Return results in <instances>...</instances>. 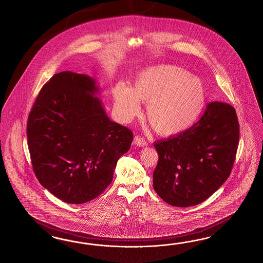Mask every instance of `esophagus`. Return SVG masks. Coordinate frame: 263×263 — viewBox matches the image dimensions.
I'll list each match as a JSON object with an SVG mask.
<instances>
[{
  "label": "esophagus",
  "instance_id": "esophagus-1",
  "mask_svg": "<svg viewBox=\"0 0 263 263\" xmlns=\"http://www.w3.org/2000/svg\"><path fill=\"white\" fill-rule=\"evenodd\" d=\"M134 144L136 145H138V146H145V145H147V142L145 140H143L142 138H141V136H136L134 138Z\"/></svg>",
  "mask_w": 263,
  "mask_h": 263
}]
</instances>
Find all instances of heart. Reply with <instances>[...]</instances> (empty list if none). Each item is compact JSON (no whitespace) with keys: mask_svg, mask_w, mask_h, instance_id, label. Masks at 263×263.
Segmentation results:
<instances>
[{"mask_svg":"<svg viewBox=\"0 0 263 263\" xmlns=\"http://www.w3.org/2000/svg\"><path fill=\"white\" fill-rule=\"evenodd\" d=\"M116 103L125 119L139 114L141 101L147 103L146 115L155 130L165 137L183 133L198 121L206 91L199 78L176 65H156L141 71L134 87L116 85Z\"/></svg>","mask_w":263,"mask_h":263,"instance_id":"heart-1","label":"heart"}]
</instances>
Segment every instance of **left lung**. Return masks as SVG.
Masks as SVG:
<instances>
[{
    "label": "left lung",
    "mask_w": 263,
    "mask_h": 263,
    "mask_svg": "<svg viewBox=\"0 0 263 263\" xmlns=\"http://www.w3.org/2000/svg\"><path fill=\"white\" fill-rule=\"evenodd\" d=\"M239 140L235 108L212 102L188 130L155 142V191L168 204L189 207L208 199L230 176Z\"/></svg>",
    "instance_id": "1"
}]
</instances>
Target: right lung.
<instances>
[{
    "label": "right lung",
    "mask_w": 263,
    "mask_h": 263,
    "mask_svg": "<svg viewBox=\"0 0 263 263\" xmlns=\"http://www.w3.org/2000/svg\"><path fill=\"white\" fill-rule=\"evenodd\" d=\"M93 78L71 71L43 86L27 120V142L40 183L56 198L82 204L111 183L118 160L133 141L110 121Z\"/></svg>",
    "instance_id": "right-lung-1"
}]
</instances>
